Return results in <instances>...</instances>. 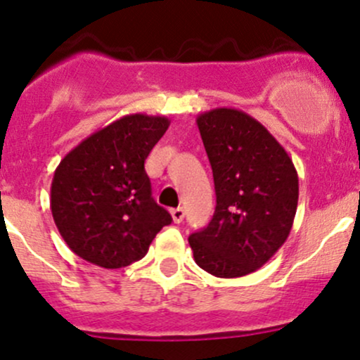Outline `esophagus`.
<instances>
[{
    "label": "esophagus",
    "instance_id": "1",
    "mask_svg": "<svg viewBox=\"0 0 360 360\" xmlns=\"http://www.w3.org/2000/svg\"><path fill=\"white\" fill-rule=\"evenodd\" d=\"M170 215H172V221L176 222V224H179V222L184 219V210L181 209V207H177V209L170 210Z\"/></svg>",
    "mask_w": 360,
    "mask_h": 360
}]
</instances>
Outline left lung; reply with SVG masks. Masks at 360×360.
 <instances>
[{
    "label": "left lung",
    "instance_id": "1",
    "mask_svg": "<svg viewBox=\"0 0 360 360\" xmlns=\"http://www.w3.org/2000/svg\"><path fill=\"white\" fill-rule=\"evenodd\" d=\"M214 174V217L188 241L195 262L217 278L262 267L283 247L298 205V176L286 150L259 120L236 108L200 113Z\"/></svg>",
    "mask_w": 360,
    "mask_h": 360
}]
</instances>
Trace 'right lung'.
<instances>
[{
    "label": "right lung",
    "mask_w": 360,
    "mask_h": 360,
    "mask_svg": "<svg viewBox=\"0 0 360 360\" xmlns=\"http://www.w3.org/2000/svg\"><path fill=\"white\" fill-rule=\"evenodd\" d=\"M167 117L132 113L93 132L63 157L51 183V214L75 255L105 269L143 259L172 217L151 196L145 160Z\"/></svg>",
    "instance_id": "right-lung-1"
}]
</instances>
